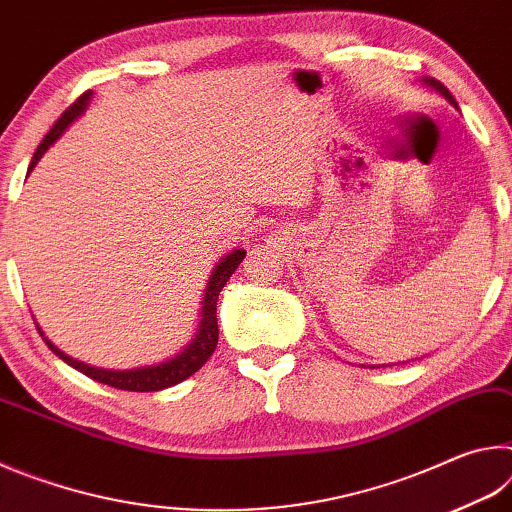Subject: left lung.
<instances>
[{
  "label": "left lung",
  "instance_id": "1",
  "mask_svg": "<svg viewBox=\"0 0 512 512\" xmlns=\"http://www.w3.org/2000/svg\"><path fill=\"white\" fill-rule=\"evenodd\" d=\"M424 83H429L433 90H438L440 94H443V97H445V99H447L449 103H452V106H458V103H456V99L452 97V92H449V90L445 88V85H443V83H440V81H436V79H424Z\"/></svg>",
  "mask_w": 512,
  "mask_h": 512
}]
</instances>
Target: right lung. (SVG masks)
Returning a JSON list of instances; mask_svg holds the SVG:
<instances>
[{
    "instance_id": "1",
    "label": "right lung",
    "mask_w": 512,
    "mask_h": 512,
    "mask_svg": "<svg viewBox=\"0 0 512 512\" xmlns=\"http://www.w3.org/2000/svg\"><path fill=\"white\" fill-rule=\"evenodd\" d=\"M92 97V92H83L79 99H76L72 106H69L63 115L58 117V121L51 126V131L45 135V140L40 142V146L33 153L31 167L29 171L36 167L38 160L42 158V153L49 149V144H54L60 133L65 131L67 124L72 119H76L88 106V101ZM246 257V250H235L223 262L214 268V273L210 277V284H207L205 291V300H203V320L201 327H198V336L194 343H189L185 352H180L178 357H173L164 363H158V366H149V368H137V370H101V368H92L85 366V363L76 361L72 357H67L65 352H60L56 345H51L47 339L49 350L56 354V357L63 359L69 366L76 368L83 375H88L90 379L99 381V384H108L112 388H119V391H133V393H153V391H162V388L176 386L180 381H185L187 377H192L196 370L203 368V363L212 357L216 350V343H219V323H216V302H219V293L225 287V282L230 280V275L237 271V266L241 264V259Z\"/></svg>"
}]
</instances>
